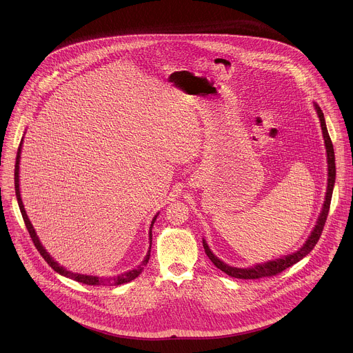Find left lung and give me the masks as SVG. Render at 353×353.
<instances>
[{
	"label": "left lung",
	"mask_w": 353,
	"mask_h": 353,
	"mask_svg": "<svg viewBox=\"0 0 353 353\" xmlns=\"http://www.w3.org/2000/svg\"><path fill=\"white\" fill-rule=\"evenodd\" d=\"M316 109H317V113H319V117H320L321 130H323V134H324L325 148H327V158H328V187H327V194H325V201H324L323 211H321V214H320V218H319V221H317V225H316V228H314L312 236L309 237V240L306 241V244L297 251V253H293V254H290V256H286V257H282V259H278V260H274V261H268V263H264V264H259V265H254V267H251V268H234V267H230V265L222 263L218 257H215V256L212 254V251L210 250V247H208V244L205 243V240H203L205 254L208 256V259L214 263V265H215L216 268H219L221 271H223V272L228 274L229 276L239 278V279H260V278L275 276V275L281 274L282 271H285L286 268L292 267L293 264L299 263L303 257H306V256L310 253V251L314 248V245L317 244V241H319V239H320V236H321V233H323V229H324V225H325L328 212H330L331 196H332V190H334V183H335V155H334V146H332L331 138H330L328 131H327L324 114H323L321 109H320L317 105H316Z\"/></svg>",
	"instance_id": "1"
}]
</instances>
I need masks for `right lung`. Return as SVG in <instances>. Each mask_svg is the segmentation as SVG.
Instances as JSON below:
<instances>
[{"label": "right lung", "instance_id": "1", "mask_svg": "<svg viewBox=\"0 0 353 353\" xmlns=\"http://www.w3.org/2000/svg\"><path fill=\"white\" fill-rule=\"evenodd\" d=\"M21 148H22V142L19 143V148H18V154H17V163H15V192H17V199H18V204H19V210H21V214H22V218H23V222L26 225V229L30 234V239L34 244V247L37 248V251L40 253V256L44 259V261H47V264L52 267L56 272L67 276V278H71L77 282H82V283H86V285H93V286H99V285H121V283H127L132 279H135L142 271H143V265L148 264L149 261V257H150V245H149V251L148 254L145 257V260L142 261L141 265H138L135 270L132 271H128L125 274H121L119 276H114V278H97V276H89V275H81V274H74V272H70L67 271L65 268H63L61 265H59L52 257H50V254L47 253V251L43 248V245L40 244L37 236H36V232L30 223V221L28 219V215L25 212V208H23V204H22V199H21V192H19V159H21ZM157 221V216L154 218L152 221V225H150V230H152V226H154V222ZM149 230V240H150V244H152V232Z\"/></svg>", "mask_w": 353, "mask_h": 353}]
</instances>
